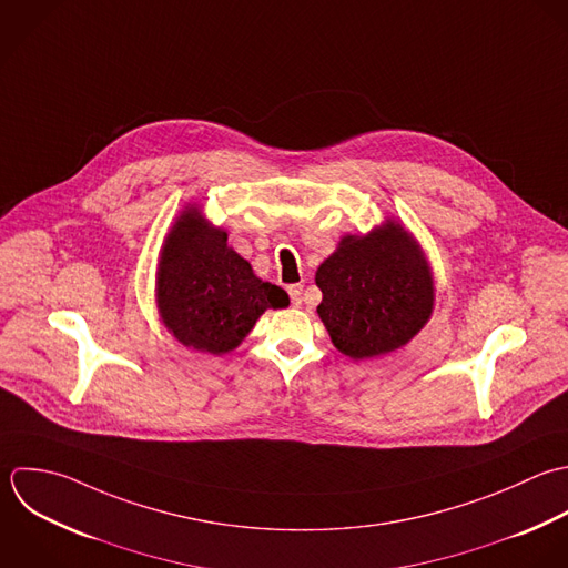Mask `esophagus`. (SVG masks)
<instances>
[{
  "instance_id": "esophagus-1",
  "label": "esophagus",
  "mask_w": 568,
  "mask_h": 568,
  "mask_svg": "<svg viewBox=\"0 0 568 568\" xmlns=\"http://www.w3.org/2000/svg\"><path fill=\"white\" fill-rule=\"evenodd\" d=\"M287 292H290L292 305H301V301H303V285H290Z\"/></svg>"
}]
</instances>
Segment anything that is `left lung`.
Masks as SVG:
<instances>
[{
  "label": "left lung",
  "instance_id": "left-lung-1",
  "mask_svg": "<svg viewBox=\"0 0 568 568\" xmlns=\"http://www.w3.org/2000/svg\"><path fill=\"white\" fill-rule=\"evenodd\" d=\"M318 316L338 352L354 361L407 345L434 312V276L414 236L387 221L365 236H343L316 270Z\"/></svg>",
  "mask_w": 568,
  "mask_h": 568
}]
</instances>
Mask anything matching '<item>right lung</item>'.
Segmentation results:
<instances>
[{
  "instance_id": "obj_1",
  "label": "right lung",
  "mask_w": 568,
  "mask_h": 568,
  "mask_svg": "<svg viewBox=\"0 0 568 568\" xmlns=\"http://www.w3.org/2000/svg\"><path fill=\"white\" fill-rule=\"evenodd\" d=\"M287 305V292L261 281L227 245V232L212 227L199 207L176 219L159 256L156 307L181 345L227 354L265 310Z\"/></svg>"
}]
</instances>
